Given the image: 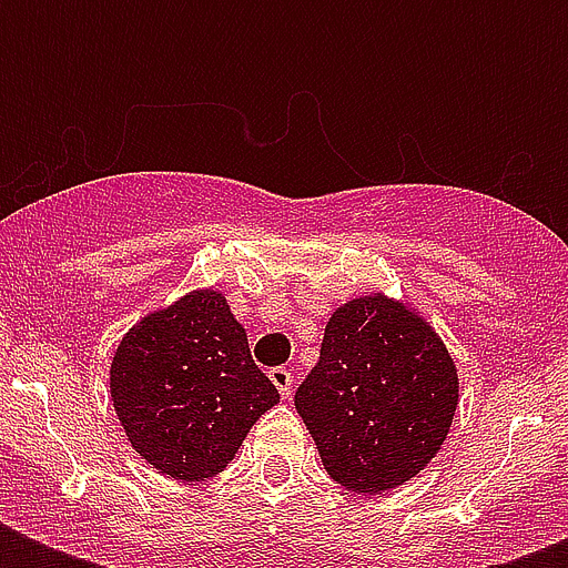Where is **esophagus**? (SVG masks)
<instances>
[{
  "label": "esophagus",
  "instance_id": "1",
  "mask_svg": "<svg viewBox=\"0 0 568 568\" xmlns=\"http://www.w3.org/2000/svg\"><path fill=\"white\" fill-rule=\"evenodd\" d=\"M271 383H274L276 388H280V395L283 397H292V386H294V374L288 372V368H271Z\"/></svg>",
  "mask_w": 568,
  "mask_h": 568
}]
</instances>
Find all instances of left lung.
<instances>
[{"instance_id":"1","label":"left lung","mask_w":568,"mask_h":568,"mask_svg":"<svg viewBox=\"0 0 568 568\" xmlns=\"http://www.w3.org/2000/svg\"><path fill=\"white\" fill-rule=\"evenodd\" d=\"M457 397V365L436 329L404 303L368 294L333 312L294 406L329 477L379 495L439 454Z\"/></svg>"}]
</instances>
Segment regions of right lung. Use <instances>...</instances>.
Returning a JSON list of instances; mask_svg holds the SVG:
<instances>
[{
    "mask_svg": "<svg viewBox=\"0 0 568 568\" xmlns=\"http://www.w3.org/2000/svg\"><path fill=\"white\" fill-rule=\"evenodd\" d=\"M111 400L138 457L176 480H205L226 468L280 392L253 363L226 297L200 288L123 336Z\"/></svg>",
    "mask_w": 568,
    "mask_h": 568,
    "instance_id": "right-lung-1",
    "label": "right lung"
}]
</instances>
